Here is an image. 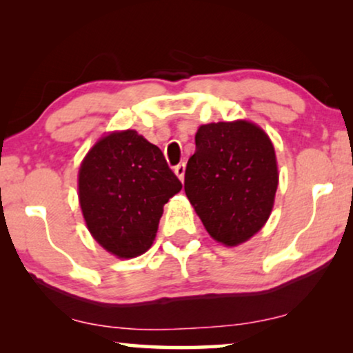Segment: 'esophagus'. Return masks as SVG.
<instances>
[{"instance_id": "1", "label": "esophagus", "mask_w": 353, "mask_h": 353, "mask_svg": "<svg viewBox=\"0 0 353 353\" xmlns=\"http://www.w3.org/2000/svg\"><path fill=\"white\" fill-rule=\"evenodd\" d=\"M185 168H186L185 162H180V163H178V165H175V173H176V176L180 178L181 181L185 180Z\"/></svg>"}]
</instances>
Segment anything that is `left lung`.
Listing matches in <instances>:
<instances>
[{
  "mask_svg": "<svg viewBox=\"0 0 353 353\" xmlns=\"http://www.w3.org/2000/svg\"><path fill=\"white\" fill-rule=\"evenodd\" d=\"M278 188L268 134L248 120L201 125L188 161L185 192L207 233L239 245L267 223Z\"/></svg>",
  "mask_w": 353,
  "mask_h": 353,
  "instance_id": "8db88e82",
  "label": "left lung"
}]
</instances>
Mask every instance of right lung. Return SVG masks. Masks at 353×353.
Segmentation results:
<instances>
[{
    "label": "right lung",
    "instance_id": "obj_1",
    "mask_svg": "<svg viewBox=\"0 0 353 353\" xmlns=\"http://www.w3.org/2000/svg\"><path fill=\"white\" fill-rule=\"evenodd\" d=\"M181 186L161 149L134 130L101 138L79 170L86 226L119 259L138 257L151 248L163 205Z\"/></svg>",
    "mask_w": 353,
    "mask_h": 353
}]
</instances>
